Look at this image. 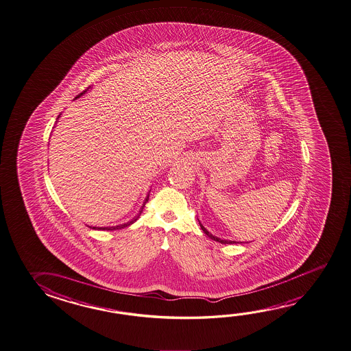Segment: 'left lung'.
<instances>
[{
    "label": "left lung",
    "instance_id": "obj_1",
    "mask_svg": "<svg viewBox=\"0 0 351 351\" xmlns=\"http://www.w3.org/2000/svg\"><path fill=\"white\" fill-rule=\"evenodd\" d=\"M199 225H201V229L202 230L204 231V234L208 236V237H210L212 240H214V241H218L220 242V243H236V241H228V240H221V239H219V237H217V236L212 235L209 231L203 226V225L199 223Z\"/></svg>",
    "mask_w": 351,
    "mask_h": 351
}]
</instances>
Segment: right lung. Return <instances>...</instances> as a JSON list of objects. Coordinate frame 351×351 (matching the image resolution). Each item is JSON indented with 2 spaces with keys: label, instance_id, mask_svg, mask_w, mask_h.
Here are the masks:
<instances>
[{
  "label": "right lung",
  "instance_id": "1",
  "mask_svg": "<svg viewBox=\"0 0 351 351\" xmlns=\"http://www.w3.org/2000/svg\"><path fill=\"white\" fill-rule=\"evenodd\" d=\"M89 89H90V86H89V88H86V90H84V92H82L81 94H80V95H77V97H75V99L80 98V97H82L83 94H86V93L88 92ZM58 117H60V115H58ZM148 199H149V193H148V195H147V198H145V201H144L143 206H142V208H141V210H139L138 214H137V215H136V217H134V218H133L132 220H131V221H128V223H126V224L116 225V226H108V228H97V226H93V228L92 226H90V228H92V229H99V230L112 231L119 230V229H123V228H126V226H130V225L133 224V223H134V221H136V220H137V219L139 218V215H141V214H142V212H143L144 206H145V203L148 202Z\"/></svg>",
  "mask_w": 351,
  "mask_h": 351
}]
</instances>
